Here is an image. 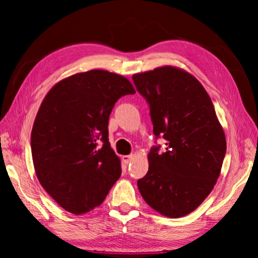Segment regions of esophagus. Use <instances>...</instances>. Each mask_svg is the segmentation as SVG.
<instances>
[{"label": "esophagus", "instance_id": "1", "mask_svg": "<svg viewBox=\"0 0 258 258\" xmlns=\"http://www.w3.org/2000/svg\"><path fill=\"white\" fill-rule=\"evenodd\" d=\"M134 158V156L133 155H127V156H123V161L125 164H128V163H131V161H132V159Z\"/></svg>", "mask_w": 258, "mask_h": 258}]
</instances>
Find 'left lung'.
<instances>
[{
    "label": "left lung",
    "mask_w": 258,
    "mask_h": 258,
    "mask_svg": "<svg viewBox=\"0 0 258 258\" xmlns=\"http://www.w3.org/2000/svg\"><path fill=\"white\" fill-rule=\"evenodd\" d=\"M132 80L150 109L156 140L149 169L138 180L142 198L168 217L195 211L211 194L226 152L223 128L206 90L190 74L160 67L135 74Z\"/></svg>",
    "instance_id": "1"
}]
</instances>
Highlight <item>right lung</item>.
I'll use <instances>...</instances> for the list:
<instances>
[{"label": "right lung", "instance_id": "1", "mask_svg": "<svg viewBox=\"0 0 258 258\" xmlns=\"http://www.w3.org/2000/svg\"><path fill=\"white\" fill-rule=\"evenodd\" d=\"M128 80L106 71L73 75L50 90L35 118L30 147L38 181L61 207L83 214L101 205L121 174L108 120Z\"/></svg>", "mask_w": 258, "mask_h": 258}]
</instances>
